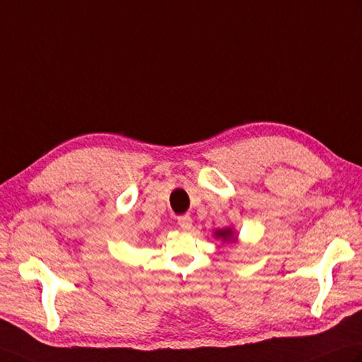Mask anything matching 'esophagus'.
Here are the masks:
<instances>
[{"label": "esophagus", "mask_w": 362, "mask_h": 362, "mask_svg": "<svg viewBox=\"0 0 362 362\" xmlns=\"http://www.w3.org/2000/svg\"><path fill=\"white\" fill-rule=\"evenodd\" d=\"M177 223H179V226H180V228H182L183 231H189L191 226H192L191 216H189V214L179 216V217H177Z\"/></svg>", "instance_id": "obj_1"}]
</instances>
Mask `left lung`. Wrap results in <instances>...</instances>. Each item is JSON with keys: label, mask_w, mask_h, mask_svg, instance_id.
<instances>
[{"label": "left lung", "mask_w": 362, "mask_h": 362, "mask_svg": "<svg viewBox=\"0 0 362 362\" xmlns=\"http://www.w3.org/2000/svg\"><path fill=\"white\" fill-rule=\"evenodd\" d=\"M216 236L221 238L222 240H234V239H233L231 230H221V231H217Z\"/></svg>", "instance_id": "left-lung-1"}]
</instances>
